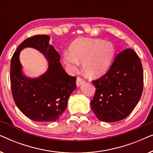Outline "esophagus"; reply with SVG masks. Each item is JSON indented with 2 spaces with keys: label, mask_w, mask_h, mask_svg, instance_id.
I'll use <instances>...</instances> for the list:
<instances>
[{
  "label": "esophagus",
  "mask_w": 153,
  "mask_h": 153,
  "mask_svg": "<svg viewBox=\"0 0 153 153\" xmlns=\"http://www.w3.org/2000/svg\"><path fill=\"white\" fill-rule=\"evenodd\" d=\"M85 80L83 78H81V76H78L76 79V85L77 86H79V85H82L84 83Z\"/></svg>",
  "instance_id": "1"
}]
</instances>
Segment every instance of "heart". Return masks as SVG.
<instances>
[{
    "mask_svg": "<svg viewBox=\"0 0 153 153\" xmlns=\"http://www.w3.org/2000/svg\"><path fill=\"white\" fill-rule=\"evenodd\" d=\"M115 48L110 42L100 39L79 38L70 47V52L63 55V62L74 70L79 62L83 63L85 74L90 76H100L107 70L114 58Z\"/></svg>",
    "mask_w": 153,
    "mask_h": 153,
    "instance_id": "1",
    "label": "heart"
}]
</instances>
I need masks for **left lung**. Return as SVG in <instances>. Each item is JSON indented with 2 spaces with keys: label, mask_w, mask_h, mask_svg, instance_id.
Here are the masks:
<instances>
[{
  "label": "left lung",
  "mask_w": 153,
  "mask_h": 153,
  "mask_svg": "<svg viewBox=\"0 0 153 153\" xmlns=\"http://www.w3.org/2000/svg\"><path fill=\"white\" fill-rule=\"evenodd\" d=\"M93 83L96 89L91 106L98 120L114 123L125 119L137 106L143 92L141 60L131 49L123 50L108 72Z\"/></svg>",
  "instance_id": "1"
}]
</instances>
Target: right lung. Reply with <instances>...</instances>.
<instances>
[{"mask_svg": "<svg viewBox=\"0 0 153 153\" xmlns=\"http://www.w3.org/2000/svg\"><path fill=\"white\" fill-rule=\"evenodd\" d=\"M49 39L46 35L25 39L14 53L10 65V83L16 105L28 118L39 123L58 120L76 88V78L67 74L60 62L59 53L49 45ZM26 47L37 49L49 60L47 72L38 78L30 79L22 74L19 53Z\"/></svg>", "mask_w": 153, "mask_h": 153, "instance_id": "add662e5", "label": "right lung"}]
</instances>
